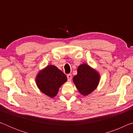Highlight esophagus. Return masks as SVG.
I'll list each match as a JSON object with an SVG mask.
<instances>
[{"label": "esophagus", "mask_w": 133, "mask_h": 133, "mask_svg": "<svg viewBox=\"0 0 133 133\" xmlns=\"http://www.w3.org/2000/svg\"><path fill=\"white\" fill-rule=\"evenodd\" d=\"M67 80H68L69 82H70L71 80V78H72V76L71 74H68V75H67Z\"/></svg>", "instance_id": "1"}]
</instances>
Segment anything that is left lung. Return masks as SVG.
<instances>
[{"label":"left lung","instance_id":"left-lung-1","mask_svg":"<svg viewBox=\"0 0 133 133\" xmlns=\"http://www.w3.org/2000/svg\"><path fill=\"white\" fill-rule=\"evenodd\" d=\"M100 78L97 71L87 64H83L78 67L77 74L73 80L79 93L85 96L97 88Z\"/></svg>","mask_w":133,"mask_h":133}]
</instances>
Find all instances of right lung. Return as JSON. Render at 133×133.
I'll return each mask as SVG.
<instances>
[{"label": "right lung", "instance_id": "1", "mask_svg": "<svg viewBox=\"0 0 133 133\" xmlns=\"http://www.w3.org/2000/svg\"><path fill=\"white\" fill-rule=\"evenodd\" d=\"M67 80L66 76L54 65H49L42 70L36 78L40 90L51 98L57 95L58 89Z\"/></svg>", "mask_w": 133, "mask_h": 133}]
</instances>
